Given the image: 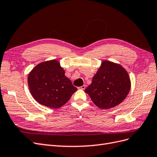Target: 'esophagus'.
<instances>
[{
    "label": "esophagus",
    "instance_id": "1",
    "mask_svg": "<svg viewBox=\"0 0 157 157\" xmlns=\"http://www.w3.org/2000/svg\"><path fill=\"white\" fill-rule=\"evenodd\" d=\"M85 88H86V86H85V85H83V86H80V87H79V89H81V90H84Z\"/></svg>",
    "mask_w": 157,
    "mask_h": 157
}]
</instances>
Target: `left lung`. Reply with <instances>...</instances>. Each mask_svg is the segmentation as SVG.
<instances>
[{
  "label": "left lung",
  "instance_id": "8db88e82",
  "mask_svg": "<svg viewBox=\"0 0 157 157\" xmlns=\"http://www.w3.org/2000/svg\"><path fill=\"white\" fill-rule=\"evenodd\" d=\"M130 88L127 71L121 65L105 60L85 92L98 108L107 109L120 104L128 95Z\"/></svg>",
  "mask_w": 157,
  "mask_h": 157
}]
</instances>
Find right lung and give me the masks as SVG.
Wrapping results in <instances>:
<instances>
[{
    "instance_id": "1",
    "label": "right lung",
    "mask_w": 157,
    "mask_h": 157,
    "mask_svg": "<svg viewBox=\"0 0 157 157\" xmlns=\"http://www.w3.org/2000/svg\"><path fill=\"white\" fill-rule=\"evenodd\" d=\"M64 73L56 60L42 62L35 66L28 78L33 98L50 108H59L65 104L77 88Z\"/></svg>"
}]
</instances>
